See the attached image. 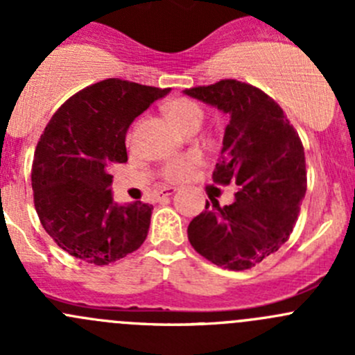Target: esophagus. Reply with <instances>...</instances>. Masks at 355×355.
<instances>
[{
	"instance_id": "1",
	"label": "esophagus",
	"mask_w": 355,
	"mask_h": 355,
	"mask_svg": "<svg viewBox=\"0 0 355 355\" xmlns=\"http://www.w3.org/2000/svg\"><path fill=\"white\" fill-rule=\"evenodd\" d=\"M175 194V189L171 187H164L157 192V199H164V198H170V196Z\"/></svg>"
}]
</instances>
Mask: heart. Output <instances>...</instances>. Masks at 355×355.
Returning <instances> with one entry per match:
<instances>
[{
  "label": "heart",
  "mask_w": 355,
  "mask_h": 355,
  "mask_svg": "<svg viewBox=\"0 0 355 355\" xmlns=\"http://www.w3.org/2000/svg\"><path fill=\"white\" fill-rule=\"evenodd\" d=\"M164 113L170 118L171 123L177 128L184 130L189 125H199L202 121V110L198 103L191 101V99L178 98L168 103L164 106ZM200 163L199 155H187L171 159L166 166L163 168V177L168 182H182L194 171V168Z\"/></svg>",
  "instance_id": "heart-1"
}]
</instances>
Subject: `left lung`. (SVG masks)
<instances>
[{"label": "left lung", "instance_id": "8db88e82", "mask_svg": "<svg viewBox=\"0 0 355 355\" xmlns=\"http://www.w3.org/2000/svg\"><path fill=\"white\" fill-rule=\"evenodd\" d=\"M184 92L230 114L213 182L239 187L230 206L206 200L189 225V241L216 266L249 270L295 227L307 189L302 142L284 110L254 85L225 78Z\"/></svg>", "mask_w": 355, "mask_h": 355}]
</instances>
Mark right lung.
<instances>
[{
    "instance_id": "right-lung-1",
    "label": "right lung",
    "mask_w": 355,
    "mask_h": 355,
    "mask_svg": "<svg viewBox=\"0 0 355 355\" xmlns=\"http://www.w3.org/2000/svg\"><path fill=\"white\" fill-rule=\"evenodd\" d=\"M170 89L106 78L67 99L32 163L34 206L49 237L85 263H114L144 244L153 206L113 202L110 168L127 161L132 121Z\"/></svg>"
}]
</instances>
